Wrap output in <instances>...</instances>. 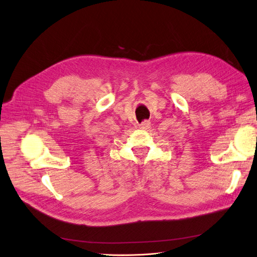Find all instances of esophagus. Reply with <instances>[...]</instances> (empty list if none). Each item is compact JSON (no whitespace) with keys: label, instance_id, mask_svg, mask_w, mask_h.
I'll return each mask as SVG.
<instances>
[{"label":"esophagus","instance_id":"1","mask_svg":"<svg viewBox=\"0 0 257 257\" xmlns=\"http://www.w3.org/2000/svg\"><path fill=\"white\" fill-rule=\"evenodd\" d=\"M139 126H141L142 130H148V128H150L151 123L149 121L146 120V121H144V122H142L141 124H139Z\"/></svg>","mask_w":257,"mask_h":257}]
</instances>
